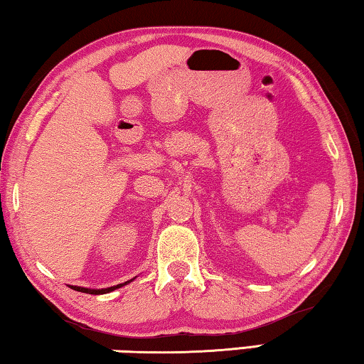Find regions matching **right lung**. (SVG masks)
Instances as JSON below:
<instances>
[{
    "label": "right lung",
    "mask_w": 364,
    "mask_h": 364,
    "mask_svg": "<svg viewBox=\"0 0 364 364\" xmlns=\"http://www.w3.org/2000/svg\"><path fill=\"white\" fill-rule=\"evenodd\" d=\"M134 279H136V278H132V279H129V282H126V283H121V284H117V286H110V288H102V289L81 288V286H72V289L80 291V292H86V294H95V296H99V294H107V292H112V291H114V289H118V288H121V286H124V284H127V283L134 282Z\"/></svg>",
    "instance_id": "obj_1"
}]
</instances>
